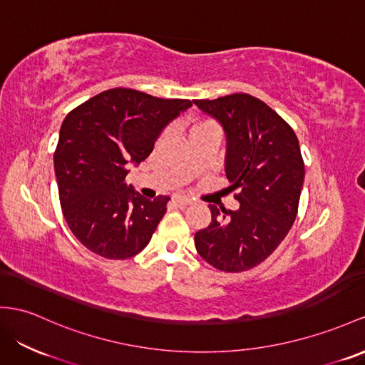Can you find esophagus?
Listing matches in <instances>:
<instances>
[{"mask_svg": "<svg viewBox=\"0 0 365 365\" xmlns=\"http://www.w3.org/2000/svg\"><path fill=\"white\" fill-rule=\"evenodd\" d=\"M174 203L177 205V207H186V205L191 203V199L188 197H182V195H179V197H174Z\"/></svg>", "mask_w": 365, "mask_h": 365, "instance_id": "esophagus-1", "label": "esophagus"}]
</instances>
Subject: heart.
I'll return each instance as SVG.
<instances>
[{"instance_id": "1", "label": "heart", "mask_w": 365, "mask_h": 365, "mask_svg": "<svg viewBox=\"0 0 365 365\" xmlns=\"http://www.w3.org/2000/svg\"><path fill=\"white\" fill-rule=\"evenodd\" d=\"M208 129H217L216 123L211 120H203V118H192L186 123V130H188V135H195L199 133H203V130Z\"/></svg>"}]
</instances>
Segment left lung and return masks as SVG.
<instances>
[{
	"mask_svg": "<svg viewBox=\"0 0 365 365\" xmlns=\"http://www.w3.org/2000/svg\"><path fill=\"white\" fill-rule=\"evenodd\" d=\"M194 103L225 129L228 191L240 203L236 211L208 205L211 223L195 232V250L220 272H247L273 253L296 220L305 175L299 140L276 110L250 93Z\"/></svg>",
	"mask_w": 365,
	"mask_h": 365,
	"instance_id": "8db88e82",
	"label": "left lung"
}]
</instances>
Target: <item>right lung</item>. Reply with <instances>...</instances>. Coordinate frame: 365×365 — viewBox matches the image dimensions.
Returning a JSON list of instances; mask_svg holds the SVG:
<instances>
[{"mask_svg":"<svg viewBox=\"0 0 365 365\" xmlns=\"http://www.w3.org/2000/svg\"><path fill=\"white\" fill-rule=\"evenodd\" d=\"M190 100L158 98L114 88L81 103L64 118L53 154L60 203L83 245L105 259L138 255L151 240L170 197H142L125 182Z\"/></svg>","mask_w":365,"mask_h":365,"instance_id":"add662e5","label":"right lung"}]
</instances>
